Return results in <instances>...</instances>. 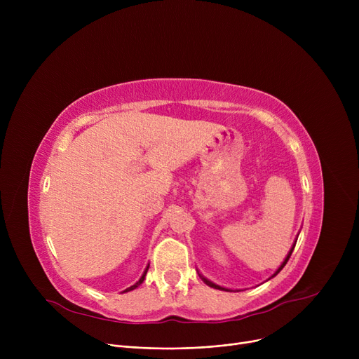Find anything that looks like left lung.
<instances>
[{"instance_id":"1","label":"left lung","mask_w":359,"mask_h":359,"mask_svg":"<svg viewBox=\"0 0 359 359\" xmlns=\"http://www.w3.org/2000/svg\"><path fill=\"white\" fill-rule=\"evenodd\" d=\"M295 243H297V240H295ZM295 243H294V244H292V248H291V250H290V252H288V255H287V257H285V260H284V262H282V263H280V266H279V268H278V271H276V272H275V273H273V275H272V276H271V278H273V276H276V275H278V273H279V272H280V271H282V268H284V266H285V265H287V262H288V259H290V256H291V255H292V250H294V248H295ZM199 276H201V278H202V280H203V282H205V284H206V285H210V287H212V288H215V290H221V291H230V290H229V288H224V287H219V285H217V284H214V282H211V280H208V279H206V278H203V276H202V275H199Z\"/></svg>"}]
</instances>
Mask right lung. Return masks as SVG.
<instances>
[{"mask_svg":"<svg viewBox=\"0 0 359 359\" xmlns=\"http://www.w3.org/2000/svg\"><path fill=\"white\" fill-rule=\"evenodd\" d=\"M148 268H149V265L145 268V271H144V273H142V276L140 278V280L137 282V284L135 285H132V287H129V288H126L123 292H128V291H132V290H135L137 287H140L141 284H142V282H144V279H145V275H147V271H148Z\"/></svg>","mask_w":359,"mask_h":359,"instance_id":"right-lung-1","label":"right lung"}]
</instances>
